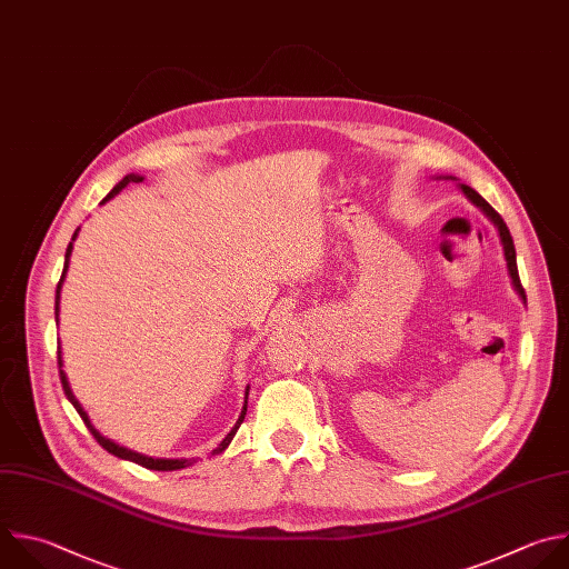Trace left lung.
Wrapping results in <instances>:
<instances>
[{
  "instance_id": "left-lung-1",
  "label": "left lung",
  "mask_w": 569,
  "mask_h": 569,
  "mask_svg": "<svg viewBox=\"0 0 569 569\" xmlns=\"http://www.w3.org/2000/svg\"><path fill=\"white\" fill-rule=\"evenodd\" d=\"M462 187V192L467 194V199L471 201V203H476L496 226H498V232H500V239H502V248H505V259H507V268H509V274H511V279H513V286H516V290L520 292V297H522V301H527V297H525V288H522V283H520V277H518V268H516V250H513V239H511V234H509V228H507V223L502 221V217L476 192V189H471L469 184H460Z\"/></svg>"
}]
</instances>
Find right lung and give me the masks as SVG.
Masks as SVG:
<instances>
[{
	"label": "right lung",
	"mask_w": 569,
	"mask_h": 569,
	"mask_svg": "<svg viewBox=\"0 0 569 569\" xmlns=\"http://www.w3.org/2000/svg\"><path fill=\"white\" fill-rule=\"evenodd\" d=\"M142 180V176H136V173H127L113 189L111 192L107 194V199L104 201H109L111 197H116L120 189H124L129 182H140ZM102 201V203H104ZM76 237H78V232L73 234V239H71V243H69V248H67V257H64V270H62V277H60V281H58V290H56V319H58V312H60V290H62V281H64V274H67V268H69V257H71V250H73V241H76ZM58 366L62 368V357H60V348H58ZM60 382H62V389H64V396H67V400L73 405V409L80 413V418H82V422L87 425V429L91 431V436L96 438V442L102 447V449H107L111 456H118V458H122V460H131V462H136V465H140V467H144V469H153V471H176V469H182V467H189L192 465L194 460H162V458H147V456H140V453H136V451H129V449H124V447H120V445H116V442H111V440H107V438H102L96 429H93V425H91V420H89V416L84 413V409L80 407V402L76 400V396L71 393V387H69V382H67V375H64V370H60ZM246 411H248V391H246V405H243V411H241V416H239V420H237V425L232 427V431L226 436V440L212 451V456L214 453H221V451H226L228 449V445L232 442V438H234V433L239 431V427H241V422H243V418H246Z\"/></svg>",
	"instance_id": "add662e5"
}]
</instances>
